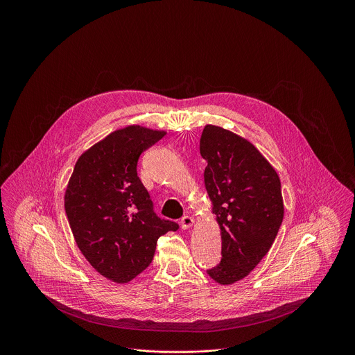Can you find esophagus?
<instances>
[{
  "mask_svg": "<svg viewBox=\"0 0 355 355\" xmlns=\"http://www.w3.org/2000/svg\"><path fill=\"white\" fill-rule=\"evenodd\" d=\"M180 225H181V227H182L184 230H187V229H191V227L193 226V219H192L191 216H184V218H181V220H180Z\"/></svg>",
  "mask_w": 355,
  "mask_h": 355,
  "instance_id": "obj_1",
  "label": "esophagus"
}]
</instances>
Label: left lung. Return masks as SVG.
I'll use <instances>...</instances> for the list:
<instances>
[{"instance_id": "left-lung-1", "label": "left lung", "mask_w": 355, "mask_h": 355, "mask_svg": "<svg viewBox=\"0 0 355 355\" xmlns=\"http://www.w3.org/2000/svg\"><path fill=\"white\" fill-rule=\"evenodd\" d=\"M205 188L220 227L222 260L208 270L220 285L245 278L271 248L284 219L275 168L247 139L215 125L200 136Z\"/></svg>"}]
</instances>
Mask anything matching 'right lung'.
Returning <instances> with one entry per match:
<instances>
[{
  "label": "right lung",
  "instance_id": "right-lung-1",
  "mask_svg": "<svg viewBox=\"0 0 355 355\" xmlns=\"http://www.w3.org/2000/svg\"><path fill=\"white\" fill-rule=\"evenodd\" d=\"M164 130L129 125L110 133L78 157L64 193L67 219L92 268L126 284L155 257L160 236L178 225L160 219L136 166L141 151Z\"/></svg>",
  "mask_w": 355,
  "mask_h": 355
}]
</instances>
